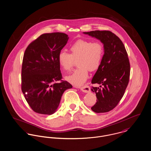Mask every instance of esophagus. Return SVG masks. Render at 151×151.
I'll return each instance as SVG.
<instances>
[{"mask_svg": "<svg viewBox=\"0 0 151 151\" xmlns=\"http://www.w3.org/2000/svg\"><path fill=\"white\" fill-rule=\"evenodd\" d=\"M81 91L83 93H87L90 92V87L88 86H84V87H82L81 88Z\"/></svg>", "mask_w": 151, "mask_h": 151, "instance_id": "1", "label": "esophagus"}]
</instances>
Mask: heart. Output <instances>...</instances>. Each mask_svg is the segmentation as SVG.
<instances>
[{
  "label": "heart",
  "mask_w": 151,
  "mask_h": 151,
  "mask_svg": "<svg viewBox=\"0 0 151 151\" xmlns=\"http://www.w3.org/2000/svg\"><path fill=\"white\" fill-rule=\"evenodd\" d=\"M70 54L61 51L58 55L60 67L65 71L71 70L74 60H78V68L70 75L65 77V80L75 86H81L88 78V70L94 72L100 67L104 55V47L102 43L91 40H78L70 47Z\"/></svg>",
  "instance_id": "heart-1"
}]
</instances>
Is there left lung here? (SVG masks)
I'll return each mask as SVG.
<instances>
[{
    "instance_id": "obj_1",
    "label": "left lung",
    "mask_w": 151,
    "mask_h": 151,
    "mask_svg": "<svg viewBox=\"0 0 151 151\" xmlns=\"http://www.w3.org/2000/svg\"><path fill=\"white\" fill-rule=\"evenodd\" d=\"M83 34L98 39L104 45L101 65L91 81L92 84L100 85L91 88L97 98L91 110L96 113L108 112L119 103L128 86L130 76L128 54L121 40L110 31L95 30Z\"/></svg>"
}]
</instances>
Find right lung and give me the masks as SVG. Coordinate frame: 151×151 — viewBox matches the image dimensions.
<instances>
[{
  "mask_svg": "<svg viewBox=\"0 0 151 151\" xmlns=\"http://www.w3.org/2000/svg\"><path fill=\"white\" fill-rule=\"evenodd\" d=\"M69 37L63 33L41 35L26 48L22 67V91L33 109L39 114L55 113L64 92L72 86L60 83L62 75L58 55Z\"/></svg>",
  "mask_w": 151,
  "mask_h": 151,
  "instance_id": "1",
  "label": "right lung"
}]
</instances>
